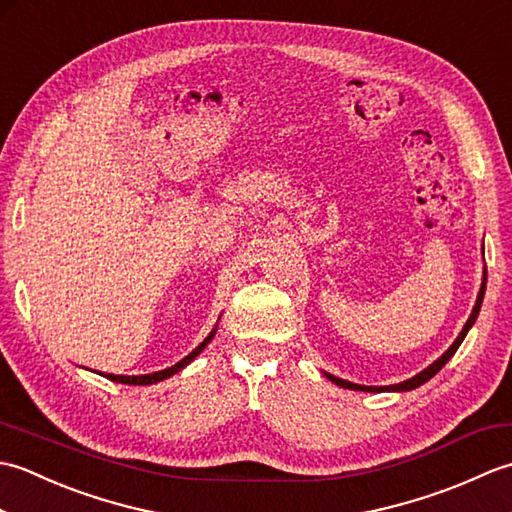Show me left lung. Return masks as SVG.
Returning <instances> with one entry per match:
<instances>
[{"label": "left lung", "instance_id": "obj_1", "mask_svg": "<svg viewBox=\"0 0 512 512\" xmlns=\"http://www.w3.org/2000/svg\"><path fill=\"white\" fill-rule=\"evenodd\" d=\"M484 292H486V270H484V277H482V286H480V295H477V301H475V306H473V312H471V317H469V321L464 323V328H462V332L458 334V339L453 341V345L449 347L447 352H444L438 361H433L429 367H424L420 374H416L413 378H409V380H402V383H398V385H385V387H367V385H356V383H350V380H343V378H336V376H332V374H328V372H323L325 374V378H330L332 383H336L339 387H345V389H354V391H372V394H380V391H411V389H416V387H420V385H424L427 383V380H431L433 376H436L440 369L449 363V358L458 352V347L462 345V341H464V336L469 334V330L473 328V323H475V319H477V314H480V308H482V301H484Z\"/></svg>", "mask_w": 512, "mask_h": 512}]
</instances>
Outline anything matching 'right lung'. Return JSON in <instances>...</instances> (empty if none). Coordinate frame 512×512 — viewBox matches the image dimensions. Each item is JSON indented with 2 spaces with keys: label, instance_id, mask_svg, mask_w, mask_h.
<instances>
[{
  "label": "right lung",
  "instance_id": "right-lung-1",
  "mask_svg": "<svg viewBox=\"0 0 512 512\" xmlns=\"http://www.w3.org/2000/svg\"><path fill=\"white\" fill-rule=\"evenodd\" d=\"M215 332H217V325H215V328L209 332V336H206V339H204L198 347H195V350H193L191 354L184 356L182 361H178L176 365H171V367H167V369H160V372H154V374H143V376H118V374H107V378L114 380V383H123V385H154V383H160V380L171 378L173 374H178L180 369L187 367V365L193 361V358L198 356V354L204 350V347L213 341Z\"/></svg>",
  "mask_w": 512,
  "mask_h": 512
}]
</instances>
